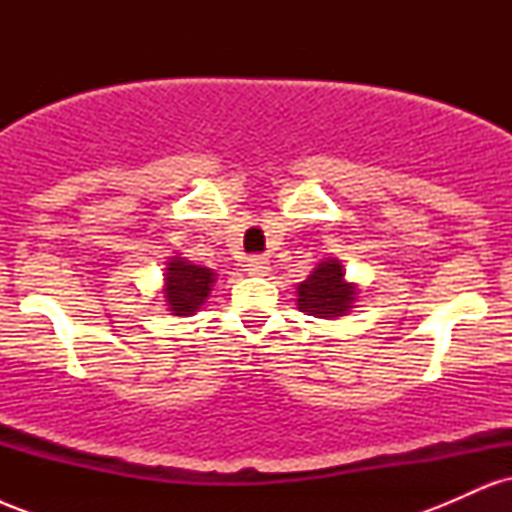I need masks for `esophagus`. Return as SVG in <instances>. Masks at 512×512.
Returning <instances> with one entry per match:
<instances>
[{"instance_id": "1", "label": "esophagus", "mask_w": 512, "mask_h": 512, "mask_svg": "<svg viewBox=\"0 0 512 512\" xmlns=\"http://www.w3.org/2000/svg\"><path fill=\"white\" fill-rule=\"evenodd\" d=\"M245 272L250 276H267L269 260L267 257H248V260H245Z\"/></svg>"}]
</instances>
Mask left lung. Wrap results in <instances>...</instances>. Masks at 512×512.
Segmentation results:
<instances>
[{"mask_svg":"<svg viewBox=\"0 0 512 512\" xmlns=\"http://www.w3.org/2000/svg\"><path fill=\"white\" fill-rule=\"evenodd\" d=\"M358 293V284L346 279L344 264L337 257H325L308 279L296 286V305L305 315L337 320L356 308Z\"/></svg>","mask_w":512,"mask_h":512,"instance_id":"1","label":"left lung"}]
</instances>
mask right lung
<instances>
[{
    "instance_id": "1",
    "label": "right lung",
    "mask_w": 512,
    "mask_h": 512,
    "mask_svg": "<svg viewBox=\"0 0 512 512\" xmlns=\"http://www.w3.org/2000/svg\"><path fill=\"white\" fill-rule=\"evenodd\" d=\"M214 284V269L192 264L185 257H180V252H175L173 257H168L166 269H163L161 301L170 315L190 317L204 308L209 293L214 291L211 289Z\"/></svg>"
}]
</instances>
